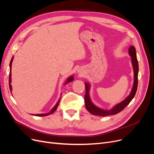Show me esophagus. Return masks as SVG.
I'll use <instances>...</instances> for the list:
<instances>
[{"label": "esophagus", "mask_w": 154, "mask_h": 154, "mask_svg": "<svg viewBox=\"0 0 154 154\" xmlns=\"http://www.w3.org/2000/svg\"><path fill=\"white\" fill-rule=\"evenodd\" d=\"M78 72H79V73L80 75H82V71H81V70H79Z\"/></svg>", "instance_id": "obj_1"}]
</instances>
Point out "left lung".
I'll return each instance as SVG.
<instances>
[{
  "label": "left lung",
  "instance_id": "1",
  "mask_svg": "<svg viewBox=\"0 0 154 154\" xmlns=\"http://www.w3.org/2000/svg\"><path fill=\"white\" fill-rule=\"evenodd\" d=\"M128 53L131 57V63L133 68V72H134V82H133V85L131 92L129 96L125 98L123 101L115 105L113 108L109 110H106L103 109L98 108L96 105L94 104L91 101L90 96H89V91H90V84L89 83L85 82V94L84 97L85 100V108L87 109L89 112L91 114L94 115H98L101 116H106L109 115H114L118 114V112H121L125 107L128 105L133 98L134 97L137 90V86H138V63L137 58V53L135 48L133 46H130Z\"/></svg>",
  "mask_w": 154,
  "mask_h": 154
}]
</instances>
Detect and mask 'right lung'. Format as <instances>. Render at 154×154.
Listing matches in <instances>:
<instances>
[{
    "instance_id": "right-lung-1",
    "label": "right lung",
    "mask_w": 154,
    "mask_h": 154,
    "mask_svg": "<svg viewBox=\"0 0 154 154\" xmlns=\"http://www.w3.org/2000/svg\"><path fill=\"white\" fill-rule=\"evenodd\" d=\"M13 58H14V57H12V58H11V60L10 62V65H9V66H10V73H9V88H10V90H11V92L12 91V86H11V66H12V62L13 61ZM73 81V76L72 75L70 76L69 78L67 79V80H66V82H65V84H66L67 83L70 82H72ZM60 99L58 102L57 103V104H55V106L53 107V108L51 109V111L48 112V113H45V114H36V115H35V116H47V115H51V113H53V112H55V110L57 109V107L59 104V103H60Z\"/></svg>"
}]
</instances>
